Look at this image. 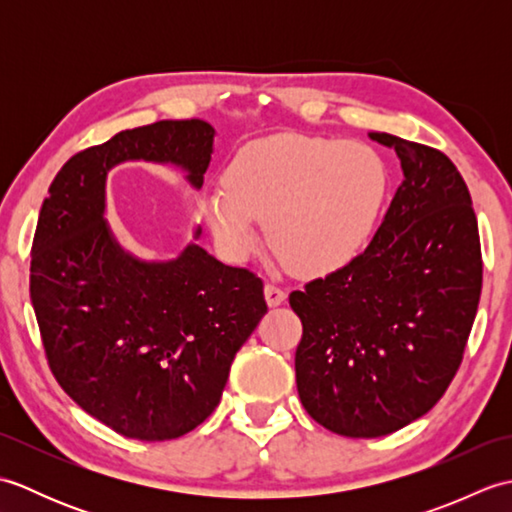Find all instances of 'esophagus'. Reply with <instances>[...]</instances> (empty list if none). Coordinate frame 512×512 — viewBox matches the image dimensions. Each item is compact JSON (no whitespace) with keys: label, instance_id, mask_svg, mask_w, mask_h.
<instances>
[{"label":"esophagus","instance_id":"esophagus-1","mask_svg":"<svg viewBox=\"0 0 512 512\" xmlns=\"http://www.w3.org/2000/svg\"><path fill=\"white\" fill-rule=\"evenodd\" d=\"M264 295H266V301H268V306L270 308H275V306H281V303L286 301V290L284 288H279L277 284H266V288H264Z\"/></svg>","mask_w":512,"mask_h":512}]
</instances>
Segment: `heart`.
<instances>
[{
  "label": "heart",
  "mask_w": 512,
  "mask_h": 512,
  "mask_svg": "<svg viewBox=\"0 0 512 512\" xmlns=\"http://www.w3.org/2000/svg\"><path fill=\"white\" fill-rule=\"evenodd\" d=\"M204 198L215 242L244 259L266 222L277 257L301 275H325L361 253L378 220L387 173L361 143L279 134L244 145Z\"/></svg>",
  "instance_id": "1"
}]
</instances>
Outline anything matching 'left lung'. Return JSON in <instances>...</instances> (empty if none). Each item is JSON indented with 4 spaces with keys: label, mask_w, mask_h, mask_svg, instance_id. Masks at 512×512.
Instances as JSON below:
<instances>
[{
    "label": "left lung",
    "mask_w": 512,
    "mask_h": 512,
    "mask_svg": "<svg viewBox=\"0 0 512 512\" xmlns=\"http://www.w3.org/2000/svg\"><path fill=\"white\" fill-rule=\"evenodd\" d=\"M402 182L372 242L350 264L290 292L303 325L297 391L339 436L378 438L424 416L464 358L482 295L471 193L453 162L391 134Z\"/></svg>",
    "instance_id": "obj_1"
}]
</instances>
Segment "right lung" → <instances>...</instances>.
Instances as JSON below:
<instances>
[{"instance_id": "right-lung-1", "label": "right lung", "mask_w": 512, "mask_h": 512, "mask_svg": "<svg viewBox=\"0 0 512 512\" xmlns=\"http://www.w3.org/2000/svg\"><path fill=\"white\" fill-rule=\"evenodd\" d=\"M215 129L158 121L74 154L43 200L30 299L52 376L76 405L125 438H180L211 416L231 363L268 312L253 270L198 244L173 262L125 255L103 220L107 171L173 162L202 187Z\"/></svg>"}]
</instances>
